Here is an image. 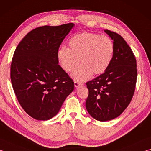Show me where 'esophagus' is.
Here are the masks:
<instances>
[{
	"mask_svg": "<svg viewBox=\"0 0 151 151\" xmlns=\"http://www.w3.org/2000/svg\"><path fill=\"white\" fill-rule=\"evenodd\" d=\"M74 83H75V86L76 88H77L79 86H81L82 85H83V84L81 83H78V82H77V81H75L74 82Z\"/></svg>",
	"mask_w": 151,
	"mask_h": 151,
	"instance_id": "esophagus-1",
	"label": "esophagus"
}]
</instances>
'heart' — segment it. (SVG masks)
I'll return each mask as SVG.
<instances>
[{
    "label": "heart",
    "instance_id": "heart-1",
    "mask_svg": "<svg viewBox=\"0 0 151 151\" xmlns=\"http://www.w3.org/2000/svg\"><path fill=\"white\" fill-rule=\"evenodd\" d=\"M68 47L69 48L63 47L58 50V58L61 67L66 72H72L81 63V65L72 74V77L78 82L87 81L93 74L103 73L114 55V43L111 39L92 32L73 36L68 41Z\"/></svg>",
    "mask_w": 151,
    "mask_h": 151
}]
</instances>
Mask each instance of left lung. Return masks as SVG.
Masks as SVG:
<instances>
[{
    "label": "left lung",
    "instance_id": "obj_1",
    "mask_svg": "<svg viewBox=\"0 0 151 151\" xmlns=\"http://www.w3.org/2000/svg\"><path fill=\"white\" fill-rule=\"evenodd\" d=\"M113 40L114 55L104 73L86 83L88 96L86 109L99 121L118 117L131 103L137 78V60L121 35L104 30Z\"/></svg>",
    "mask_w": 151,
    "mask_h": 151
}]
</instances>
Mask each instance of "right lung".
Listing matches in <instances>:
<instances>
[{
  "instance_id": "right-lung-1",
  "label": "right lung",
  "mask_w": 151,
  "mask_h": 151,
  "mask_svg": "<svg viewBox=\"0 0 151 151\" xmlns=\"http://www.w3.org/2000/svg\"><path fill=\"white\" fill-rule=\"evenodd\" d=\"M73 23L43 26L29 32L18 45L11 65V79L24 111L39 121L57 114L74 90V82L58 65V51Z\"/></svg>"
}]
</instances>
